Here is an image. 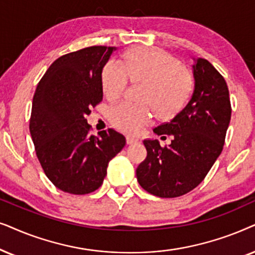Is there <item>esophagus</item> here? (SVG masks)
Masks as SVG:
<instances>
[{"label": "esophagus", "instance_id": "esophagus-1", "mask_svg": "<svg viewBox=\"0 0 255 255\" xmlns=\"http://www.w3.org/2000/svg\"><path fill=\"white\" fill-rule=\"evenodd\" d=\"M126 142H127V144H135L137 143L138 140L133 136H126Z\"/></svg>", "mask_w": 255, "mask_h": 255}]
</instances>
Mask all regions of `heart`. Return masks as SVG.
Returning a JSON list of instances; mask_svg holds the SVG:
<instances>
[{
	"label": "heart",
	"instance_id": "1",
	"mask_svg": "<svg viewBox=\"0 0 255 255\" xmlns=\"http://www.w3.org/2000/svg\"><path fill=\"white\" fill-rule=\"evenodd\" d=\"M142 84L143 105L121 103L110 112L118 129L138 133L151 121V108L161 120H171L181 113L192 96L195 80L190 71L171 53L155 47H135L125 53L120 64L108 62L101 70V86L107 99L125 93L128 84Z\"/></svg>",
	"mask_w": 255,
	"mask_h": 255
}]
</instances>
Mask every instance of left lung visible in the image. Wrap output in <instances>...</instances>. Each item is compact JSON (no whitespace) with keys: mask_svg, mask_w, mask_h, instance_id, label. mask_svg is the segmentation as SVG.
Masks as SVG:
<instances>
[{"mask_svg":"<svg viewBox=\"0 0 255 255\" xmlns=\"http://www.w3.org/2000/svg\"><path fill=\"white\" fill-rule=\"evenodd\" d=\"M193 76L189 104L154 129L157 135H172L171 143L162 147L157 140L143 141L147 157L136 169L138 184L162 198L183 196L201 184L225 143L232 111L226 81L203 58L193 65Z\"/></svg>","mask_w":255,"mask_h":255,"instance_id":"1","label":"left lung"}]
</instances>
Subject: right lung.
<instances>
[{
  "instance_id": "1",
  "label": "right lung",
  "mask_w": 255,
  "mask_h": 255,
  "mask_svg": "<svg viewBox=\"0 0 255 255\" xmlns=\"http://www.w3.org/2000/svg\"><path fill=\"white\" fill-rule=\"evenodd\" d=\"M114 46H88L51 64L37 85L30 134L46 177L64 192L86 195L99 189L108 163L126 138L108 128L98 136L86 115L103 100L101 70Z\"/></svg>"
}]
</instances>
